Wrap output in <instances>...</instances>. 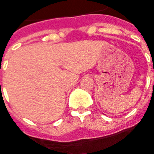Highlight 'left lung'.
<instances>
[{
    "label": "left lung",
    "instance_id": "8db88e82",
    "mask_svg": "<svg viewBox=\"0 0 154 154\" xmlns=\"http://www.w3.org/2000/svg\"><path fill=\"white\" fill-rule=\"evenodd\" d=\"M153 72H154V70H153Z\"/></svg>",
    "mask_w": 154,
    "mask_h": 154
}]
</instances>
